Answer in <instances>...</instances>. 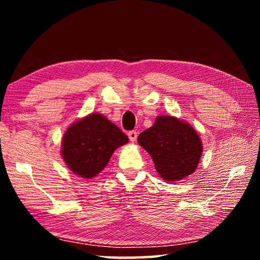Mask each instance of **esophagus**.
I'll return each mask as SVG.
<instances>
[{
	"label": "esophagus",
	"instance_id": "1",
	"mask_svg": "<svg viewBox=\"0 0 260 260\" xmlns=\"http://www.w3.org/2000/svg\"><path fill=\"white\" fill-rule=\"evenodd\" d=\"M128 138L132 142H135L136 139H138V132H135V131L128 132Z\"/></svg>",
	"mask_w": 260,
	"mask_h": 260
}]
</instances>
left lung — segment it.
Segmentation results:
<instances>
[{"label": "left lung", "mask_w": 260, "mask_h": 260, "mask_svg": "<svg viewBox=\"0 0 260 260\" xmlns=\"http://www.w3.org/2000/svg\"><path fill=\"white\" fill-rule=\"evenodd\" d=\"M138 142L151 156L165 181H178L195 172L203 152L193 127L172 116H159L139 135Z\"/></svg>", "instance_id": "left-lung-1"}]
</instances>
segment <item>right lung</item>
<instances>
[{"label":"right lung","instance_id":"right-lung-1","mask_svg":"<svg viewBox=\"0 0 260 260\" xmlns=\"http://www.w3.org/2000/svg\"><path fill=\"white\" fill-rule=\"evenodd\" d=\"M128 138L108 118L90 113L69 127L61 141V156L74 174L91 179L102 171L117 148Z\"/></svg>","mask_w":260,"mask_h":260}]
</instances>
